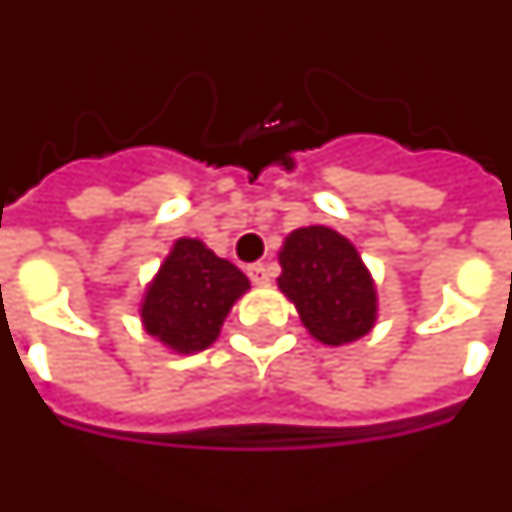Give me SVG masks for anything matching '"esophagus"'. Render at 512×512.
Here are the masks:
<instances>
[{"mask_svg": "<svg viewBox=\"0 0 512 512\" xmlns=\"http://www.w3.org/2000/svg\"><path fill=\"white\" fill-rule=\"evenodd\" d=\"M246 274H249V280L255 282V285H268L271 282V268L266 263H252V266L246 268Z\"/></svg>", "mask_w": 512, "mask_h": 512, "instance_id": "34e87169", "label": "esophagus"}]
</instances>
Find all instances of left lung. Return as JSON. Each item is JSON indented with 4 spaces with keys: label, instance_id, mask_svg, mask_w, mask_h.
Instances as JSON below:
<instances>
[{
    "label": "left lung",
    "instance_id": "8db88e82",
    "mask_svg": "<svg viewBox=\"0 0 512 512\" xmlns=\"http://www.w3.org/2000/svg\"><path fill=\"white\" fill-rule=\"evenodd\" d=\"M280 291L307 332L327 346L363 338L377 318V291L357 249L330 227L293 230L280 252Z\"/></svg>",
    "mask_w": 512,
    "mask_h": 512
}]
</instances>
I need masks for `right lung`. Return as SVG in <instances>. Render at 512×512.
<instances>
[{
    "instance_id": "obj_1",
    "label": "right lung",
    "mask_w": 512,
    "mask_h": 512,
    "mask_svg": "<svg viewBox=\"0 0 512 512\" xmlns=\"http://www.w3.org/2000/svg\"><path fill=\"white\" fill-rule=\"evenodd\" d=\"M244 291L249 280L241 268L196 238H180L146 288L141 318L157 341L180 355H194L219 338L224 318Z\"/></svg>"
}]
</instances>
